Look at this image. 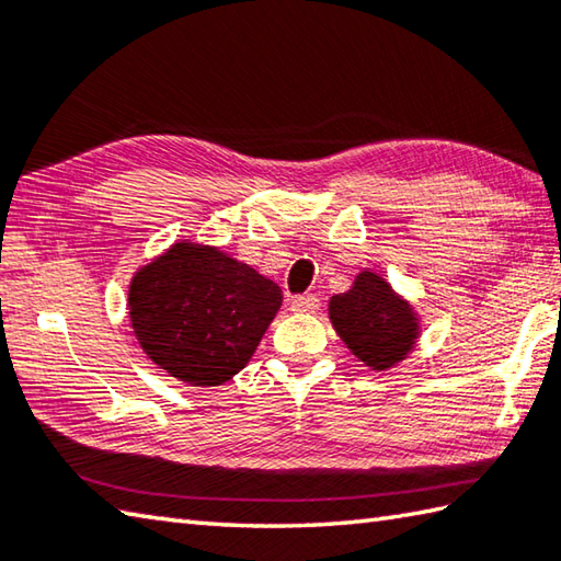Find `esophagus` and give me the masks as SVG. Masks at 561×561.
Returning <instances> with one entry per match:
<instances>
[{"mask_svg": "<svg viewBox=\"0 0 561 561\" xmlns=\"http://www.w3.org/2000/svg\"><path fill=\"white\" fill-rule=\"evenodd\" d=\"M293 312H300V314H310L317 308H320V298H317L314 293H305V295H295L293 298Z\"/></svg>", "mask_w": 561, "mask_h": 561, "instance_id": "34e87169", "label": "esophagus"}]
</instances>
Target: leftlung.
I'll use <instances>...</instances> for the list:
<instances>
[{
	"mask_svg": "<svg viewBox=\"0 0 561 561\" xmlns=\"http://www.w3.org/2000/svg\"><path fill=\"white\" fill-rule=\"evenodd\" d=\"M330 317L344 344L376 371L400 362L417 336L410 305L368 271L356 278L352 290L334 295Z\"/></svg>",
	"mask_w": 561,
	"mask_h": 561,
	"instance_id": "8db88e82",
	"label": "left lung"
}]
</instances>
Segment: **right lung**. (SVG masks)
<instances>
[{
	"label": "right lung",
	"mask_w": 561,
	"mask_h": 561,
	"mask_svg": "<svg viewBox=\"0 0 561 561\" xmlns=\"http://www.w3.org/2000/svg\"><path fill=\"white\" fill-rule=\"evenodd\" d=\"M283 293L209 247L175 244L136 273L134 334L153 364L193 386H219L247 366Z\"/></svg>",
	"instance_id": "add662e5"
}]
</instances>
